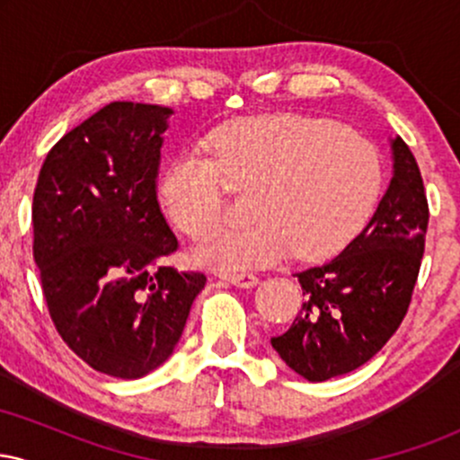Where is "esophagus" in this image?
<instances>
[{"mask_svg": "<svg viewBox=\"0 0 460 460\" xmlns=\"http://www.w3.org/2000/svg\"><path fill=\"white\" fill-rule=\"evenodd\" d=\"M223 279L231 285H237V288H252V285L260 283V277L252 272H225Z\"/></svg>", "mask_w": 460, "mask_h": 460, "instance_id": "1", "label": "esophagus"}]
</instances>
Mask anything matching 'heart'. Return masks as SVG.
<instances>
[{"label":"heart","instance_id":"obj_1","mask_svg":"<svg viewBox=\"0 0 460 460\" xmlns=\"http://www.w3.org/2000/svg\"><path fill=\"white\" fill-rule=\"evenodd\" d=\"M212 157L183 153L162 179V203L183 234L203 235L226 208V183L252 190L251 225L223 226L194 257L225 272L277 263L289 252L318 261L355 240L385 183L381 153L350 128L300 114L246 116L209 138Z\"/></svg>","mask_w":460,"mask_h":460}]
</instances>
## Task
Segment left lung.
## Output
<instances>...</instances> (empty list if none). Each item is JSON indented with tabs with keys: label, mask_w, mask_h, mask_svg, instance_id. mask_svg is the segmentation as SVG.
<instances>
[{
	"label": "left lung",
	"mask_w": 460,
	"mask_h": 460,
	"mask_svg": "<svg viewBox=\"0 0 460 460\" xmlns=\"http://www.w3.org/2000/svg\"><path fill=\"white\" fill-rule=\"evenodd\" d=\"M394 177L366 229L335 260L298 272L305 303L272 348L311 383L361 367L402 324L420 274L429 199L420 166L395 138Z\"/></svg>",
	"instance_id": "1"
}]
</instances>
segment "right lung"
Listing matches in <instances>:
<instances>
[{"instance_id":"1","label":"right lung","mask_w":460,"mask_h":460,"mask_svg":"<svg viewBox=\"0 0 460 460\" xmlns=\"http://www.w3.org/2000/svg\"><path fill=\"white\" fill-rule=\"evenodd\" d=\"M171 108L114 102L47 153L31 203L34 261L58 335L97 372L140 378L172 355L205 272L166 266L157 203Z\"/></svg>"}]
</instances>
